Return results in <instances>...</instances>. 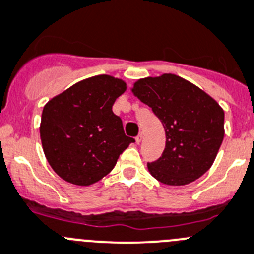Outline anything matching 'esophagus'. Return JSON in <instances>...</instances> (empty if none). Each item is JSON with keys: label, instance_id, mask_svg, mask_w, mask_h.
Instances as JSON below:
<instances>
[{"label": "esophagus", "instance_id": "1", "mask_svg": "<svg viewBox=\"0 0 254 254\" xmlns=\"http://www.w3.org/2000/svg\"><path fill=\"white\" fill-rule=\"evenodd\" d=\"M142 138H143V136H142V133H139L138 136L136 137V143H137V144L141 143V142H142Z\"/></svg>", "mask_w": 254, "mask_h": 254}]
</instances>
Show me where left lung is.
Segmentation results:
<instances>
[{
    "label": "left lung",
    "instance_id": "1",
    "mask_svg": "<svg viewBox=\"0 0 254 254\" xmlns=\"http://www.w3.org/2000/svg\"><path fill=\"white\" fill-rule=\"evenodd\" d=\"M132 93L152 108L166 132V148L147 163L168 186H185L213 165L224 137V111L199 87L172 73L134 82Z\"/></svg>",
    "mask_w": 254,
    "mask_h": 254
}]
</instances>
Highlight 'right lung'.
Instances as JSON below:
<instances>
[{
  "instance_id": "1",
  "label": "right lung",
  "mask_w": 254,
  "mask_h": 254,
  "mask_svg": "<svg viewBox=\"0 0 254 254\" xmlns=\"http://www.w3.org/2000/svg\"><path fill=\"white\" fill-rule=\"evenodd\" d=\"M127 89L121 78L98 74L79 81L48 101L40 136L52 170L66 182L91 186L107 176L133 138L112 112Z\"/></svg>"
}]
</instances>
